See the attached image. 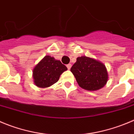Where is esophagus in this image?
<instances>
[{"label":"esophagus","instance_id":"1","mask_svg":"<svg viewBox=\"0 0 134 134\" xmlns=\"http://www.w3.org/2000/svg\"><path fill=\"white\" fill-rule=\"evenodd\" d=\"M71 64H68V65H67V69H68L69 70H70L71 69Z\"/></svg>","mask_w":134,"mask_h":134}]
</instances>
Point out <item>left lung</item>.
Instances as JSON below:
<instances>
[{
  "mask_svg": "<svg viewBox=\"0 0 134 134\" xmlns=\"http://www.w3.org/2000/svg\"><path fill=\"white\" fill-rule=\"evenodd\" d=\"M80 87L88 91L103 88L108 80V71L98 60L85 55L78 57L71 68Z\"/></svg>",
  "mask_w": 134,
  "mask_h": 134,
  "instance_id": "8db88e82",
  "label": "left lung"
}]
</instances>
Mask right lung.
<instances>
[{
    "label": "right lung",
    "instance_id": "1",
    "mask_svg": "<svg viewBox=\"0 0 134 134\" xmlns=\"http://www.w3.org/2000/svg\"><path fill=\"white\" fill-rule=\"evenodd\" d=\"M67 70V67L59 60L46 55L34 68V82L39 88L51 87L58 81L60 75Z\"/></svg>",
    "mask_w": 134,
    "mask_h": 134
}]
</instances>
